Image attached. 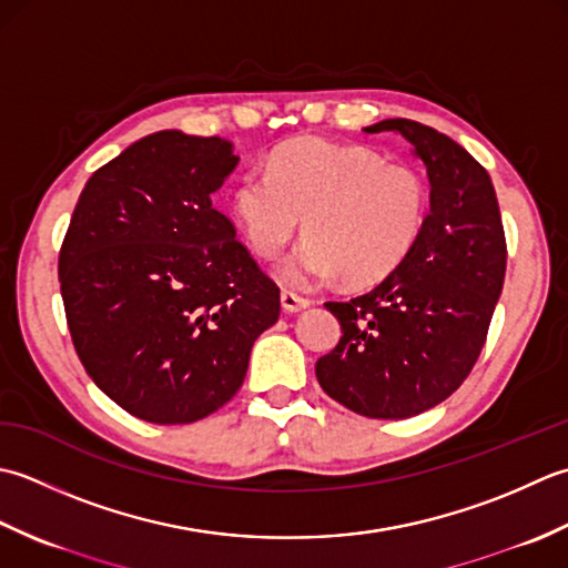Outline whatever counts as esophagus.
Listing matches in <instances>:
<instances>
[{"label":"esophagus","mask_w":568,"mask_h":568,"mask_svg":"<svg viewBox=\"0 0 568 568\" xmlns=\"http://www.w3.org/2000/svg\"><path fill=\"white\" fill-rule=\"evenodd\" d=\"M306 306H311V301L306 296H298L294 292H282V308L288 311V314H296V311H304Z\"/></svg>","instance_id":"34e87169"}]
</instances>
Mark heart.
Returning <instances> with one entry per match:
<instances>
[{
    "label": "heart",
    "instance_id": "1",
    "mask_svg": "<svg viewBox=\"0 0 568 568\" xmlns=\"http://www.w3.org/2000/svg\"><path fill=\"white\" fill-rule=\"evenodd\" d=\"M429 193L422 173L357 144L296 139L250 171L233 191V213L254 254L274 260L304 223L306 242L282 267L294 286L343 274L355 286L385 280L419 240Z\"/></svg>",
    "mask_w": 568,
    "mask_h": 568
}]
</instances>
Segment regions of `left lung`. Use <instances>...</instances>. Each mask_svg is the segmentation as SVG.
Here are the masks:
<instances>
[{
    "instance_id": "8db88e82",
    "label": "left lung",
    "mask_w": 568,
    "mask_h": 568,
    "mask_svg": "<svg viewBox=\"0 0 568 568\" xmlns=\"http://www.w3.org/2000/svg\"><path fill=\"white\" fill-rule=\"evenodd\" d=\"M365 132L407 139L429 173L432 211L399 270L367 294L328 301L343 335L316 377L355 414L407 419L454 395L476 365L505 282V230L488 171L454 139L412 120Z\"/></svg>"
}]
</instances>
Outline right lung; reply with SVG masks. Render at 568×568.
Returning a JSON list of instances; mask_svg holds the SVG:
<instances>
[{"mask_svg": "<svg viewBox=\"0 0 568 568\" xmlns=\"http://www.w3.org/2000/svg\"><path fill=\"white\" fill-rule=\"evenodd\" d=\"M220 136L154 132L88 179L58 254L68 331L92 382L152 424L235 397L280 286L211 195L237 166Z\"/></svg>", "mask_w": 568, "mask_h": 568, "instance_id": "1", "label": "right lung"}]
</instances>
